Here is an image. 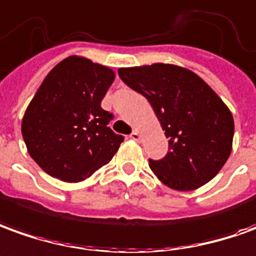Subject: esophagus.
<instances>
[{
	"label": "esophagus",
	"mask_w": 256,
	"mask_h": 256,
	"mask_svg": "<svg viewBox=\"0 0 256 256\" xmlns=\"http://www.w3.org/2000/svg\"><path fill=\"white\" fill-rule=\"evenodd\" d=\"M130 138L134 139V140H139V138H140V136H139V132L138 131H134L131 134V135H130Z\"/></svg>",
	"instance_id": "34e87169"
}]
</instances>
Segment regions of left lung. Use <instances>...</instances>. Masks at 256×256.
Listing matches in <instances>:
<instances>
[{"label": "left lung", "mask_w": 256, "mask_h": 256, "mask_svg": "<svg viewBox=\"0 0 256 256\" xmlns=\"http://www.w3.org/2000/svg\"><path fill=\"white\" fill-rule=\"evenodd\" d=\"M125 84L154 110L168 152L149 160L152 172L177 191H192L220 172L232 153L234 121L223 100L204 79L172 64L120 68Z\"/></svg>", "instance_id": "obj_1"}]
</instances>
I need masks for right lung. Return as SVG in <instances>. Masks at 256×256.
<instances>
[{"label":"right lung","mask_w":256,"mask_h":256,"mask_svg":"<svg viewBox=\"0 0 256 256\" xmlns=\"http://www.w3.org/2000/svg\"><path fill=\"white\" fill-rule=\"evenodd\" d=\"M114 72L84 57L65 58L44 78L22 120L32 158L51 177L79 182L116 154L122 135L112 132V114L102 100Z\"/></svg>","instance_id":"add662e5"}]
</instances>
